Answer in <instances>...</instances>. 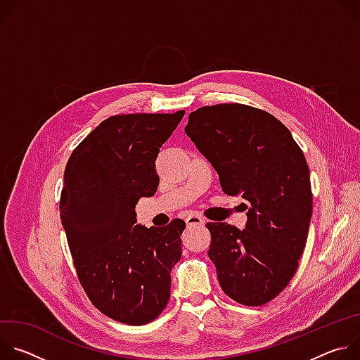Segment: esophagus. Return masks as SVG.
I'll return each mask as SVG.
<instances>
[{
  "label": "esophagus",
  "instance_id": "obj_1",
  "mask_svg": "<svg viewBox=\"0 0 360 360\" xmlns=\"http://www.w3.org/2000/svg\"><path fill=\"white\" fill-rule=\"evenodd\" d=\"M185 222H186V226H195V225H203L205 221L198 217V215H189L185 218Z\"/></svg>",
  "mask_w": 360,
  "mask_h": 360
}]
</instances>
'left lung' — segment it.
<instances>
[{"mask_svg": "<svg viewBox=\"0 0 360 360\" xmlns=\"http://www.w3.org/2000/svg\"><path fill=\"white\" fill-rule=\"evenodd\" d=\"M185 132L218 172L222 191L246 200L245 229L207 224L219 285L240 304H265L293 278L309 232L312 189L303 152L274 115L235 102L191 112Z\"/></svg>", "mask_w": 360, "mask_h": 360, "instance_id": "8db88e82", "label": "left lung"}]
</instances>
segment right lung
I'll return each instance as SVG.
<instances>
[{
    "mask_svg": "<svg viewBox=\"0 0 360 360\" xmlns=\"http://www.w3.org/2000/svg\"><path fill=\"white\" fill-rule=\"evenodd\" d=\"M185 111L127 114L102 121L71 153L60 200L77 276L92 304L127 325L157 319L181 259L182 219L135 225L142 196L155 195V161Z\"/></svg>",
    "mask_w": 360,
    "mask_h": 360,
    "instance_id": "1",
    "label": "right lung"
}]
</instances>
